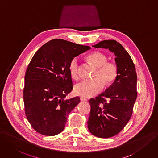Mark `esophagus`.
<instances>
[{
	"label": "esophagus",
	"instance_id": "34e87169",
	"mask_svg": "<svg viewBox=\"0 0 158 158\" xmlns=\"http://www.w3.org/2000/svg\"><path fill=\"white\" fill-rule=\"evenodd\" d=\"M80 100L82 101V102H85V101H87V99H86L85 98H83V97H81L80 98Z\"/></svg>",
	"mask_w": 158,
	"mask_h": 158
}]
</instances>
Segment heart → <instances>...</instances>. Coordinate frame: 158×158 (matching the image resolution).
Here are the masks:
<instances>
[{
	"instance_id": "1",
	"label": "heart",
	"mask_w": 158,
	"mask_h": 158,
	"mask_svg": "<svg viewBox=\"0 0 158 158\" xmlns=\"http://www.w3.org/2000/svg\"><path fill=\"white\" fill-rule=\"evenodd\" d=\"M89 62L97 68L94 77L90 81H83L75 85L74 92L83 98H91L96 95L103 89V82L106 85L113 83L118 75V68L113 62H107V58L100 52H95L87 57ZM69 72L73 79L79 77L78 60L73 58L69 64Z\"/></svg>"
}]
</instances>
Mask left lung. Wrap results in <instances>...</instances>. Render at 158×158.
I'll list each match as a JSON object with an SVG mask.
<instances>
[{
    "mask_svg": "<svg viewBox=\"0 0 158 158\" xmlns=\"http://www.w3.org/2000/svg\"><path fill=\"white\" fill-rule=\"evenodd\" d=\"M109 49L114 54L118 75L106 92L90 99L87 124L90 132L100 138L117 134L130 120L137 99V73L129 53L116 40H103L92 45Z\"/></svg>",
    "mask_w": 158,
    "mask_h": 158,
    "instance_id": "obj_1",
    "label": "left lung"
}]
</instances>
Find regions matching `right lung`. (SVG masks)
<instances>
[{
    "label": "right lung",
    "instance_id": "1",
    "mask_svg": "<svg viewBox=\"0 0 158 158\" xmlns=\"http://www.w3.org/2000/svg\"><path fill=\"white\" fill-rule=\"evenodd\" d=\"M89 46L54 39L36 51L27 69L23 90L25 114L34 130L47 136L62 131L67 116L80 102L64 98L73 89L69 64Z\"/></svg>",
    "mask_w": 158,
    "mask_h": 158
}]
</instances>
